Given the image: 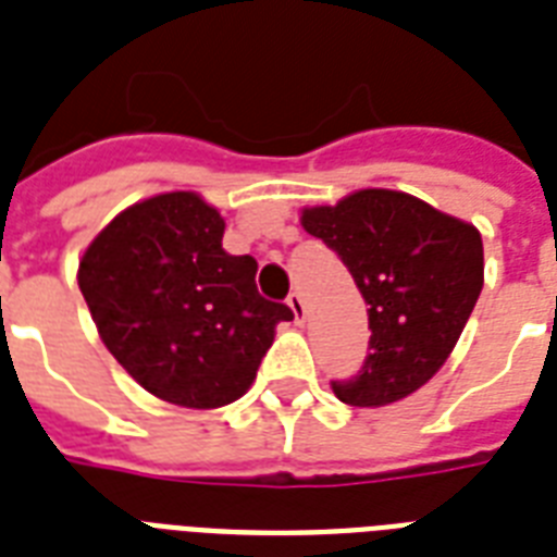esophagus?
Wrapping results in <instances>:
<instances>
[{
	"label": "esophagus",
	"mask_w": 557,
	"mask_h": 557,
	"mask_svg": "<svg viewBox=\"0 0 557 557\" xmlns=\"http://www.w3.org/2000/svg\"><path fill=\"white\" fill-rule=\"evenodd\" d=\"M286 304H288V309H292V314H295V321L304 323L306 321V300H304V295H300V292H292Z\"/></svg>",
	"instance_id": "34e87169"
}]
</instances>
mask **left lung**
Masks as SVG:
<instances>
[{"mask_svg": "<svg viewBox=\"0 0 557 557\" xmlns=\"http://www.w3.org/2000/svg\"><path fill=\"white\" fill-rule=\"evenodd\" d=\"M312 236L338 253L370 318V356L358 375L332 381L352 407H384L436 375L483 292V236L410 193H349L306 208Z\"/></svg>", "mask_w": 557, "mask_h": 557, "instance_id": "left-lung-1", "label": "left lung"}]
</instances>
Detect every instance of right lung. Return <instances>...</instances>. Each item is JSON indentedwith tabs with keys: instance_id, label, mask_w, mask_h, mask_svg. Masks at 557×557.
Instances as JSON below:
<instances>
[{
	"instance_id": "right-lung-1",
	"label": "right lung",
	"mask_w": 557,
	"mask_h": 557,
	"mask_svg": "<svg viewBox=\"0 0 557 557\" xmlns=\"http://www.w3.org/2000/svg\"><path fill=\"white\" fill-rule=\"evenodd\" d=\"M225 219L176 190L117 213L86 248L77 283L107 349L170 405H231L251 387L286 304L257 292V260L222 248Z\"/></svg>"
}]
</instances>
